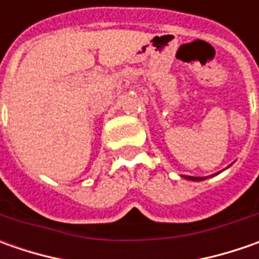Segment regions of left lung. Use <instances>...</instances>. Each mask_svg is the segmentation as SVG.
<instances>
[{
  "label": "left lung",
  "instance_id": "left-lung-1",
  "mask_svg": "<svg viewBox=\"0 0 259 259\" xmlns=\"http://www.w3.org/2000/svg\"><path fill=\"white\" fill-rule=\"evenodd\" d=\"M216 174H219V173H214L212 174V176H216ZM184 179H187V180H192V182H202V180H206L207 177H193V176H183ZM210 177V176H209Z\"/></svg>",
  "mask_w": 259,
  "mask_h": 259
}]
</instances>
